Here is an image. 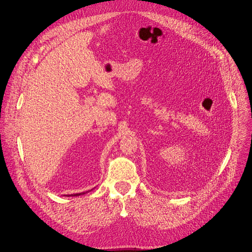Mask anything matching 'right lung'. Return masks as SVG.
I'll return each mask as SVG.
<instances>
[{"instance_id": "obj_1", "label": "right lung", "mask_w": 252, "mask_h": 252, "mask_svg": "<svg viewBox=\"0 0 252 252\" xmlns=\"http://www.w3.org/2000/svg\"><path fill=\"white\" fill-rule=\"evenodd\" d=\"M83 194H86V193L85 192H83V193H76V194H71L69 196H79V195H83Z\"/></svg>"}]
</instances>
